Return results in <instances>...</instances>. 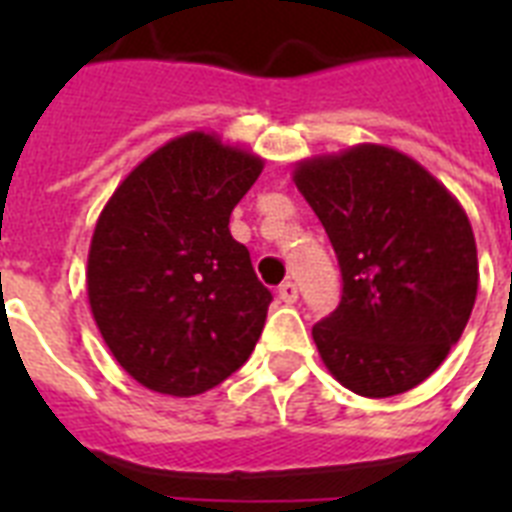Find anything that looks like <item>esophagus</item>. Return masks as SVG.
Listing matches in <instances>:
<instances>
[{
	"mask_svg": "<svg viewBox=\"0 0 512 512\" xmlns=\"http://www.w3.org/2000/svg\"><path fill=\"white\" fill-rule=\"evenodd\" d=\"M279 300H281V303H287V305L297 303V284H295V281H284V284H281Z\"/></svg>",
	"mask_w": 512,
	"mask_h": 512,
	"instance_id": "1",
	"label": "esophagus"
}]
</instances>
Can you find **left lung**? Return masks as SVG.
Returning a JSON list of instances; mask_svg holds the SVG:
<instances>
[{"instance_id":"obj_1","label":"left lung","mask_w":512,"mask_h":512,"mask_svg":"<svg viewBox=\"0 0 512 512\" xmlns=\"http://www.w3.org/2000/svg\"><path fill=\"white\" fill-rule=\"evenodd\" d=\"M342 273L313 327L332 377L366 398L428 380L462 337L478 292L476 236L444 183L396 148L361 143L295 167Z\"/></svg>"}]
</instances>
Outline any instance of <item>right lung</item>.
<instances>
[{"instance_id":"right-lung-1","label":"right lung","mask_w":512,"mask_h":512,"mask_svg":"<svg viewBox=\"0 0 512 512\" xmlns=\"http://www.w3.org/2000/svg\"><path fill=\"white\" fill-rule=\"evenodd\" d=\"M263 164L217 135L185 132L146 156L100 212L87 257L92 319L148 390L199 396L255 350L273 297L228 223Z\"/></svg>"}]
</instances>
